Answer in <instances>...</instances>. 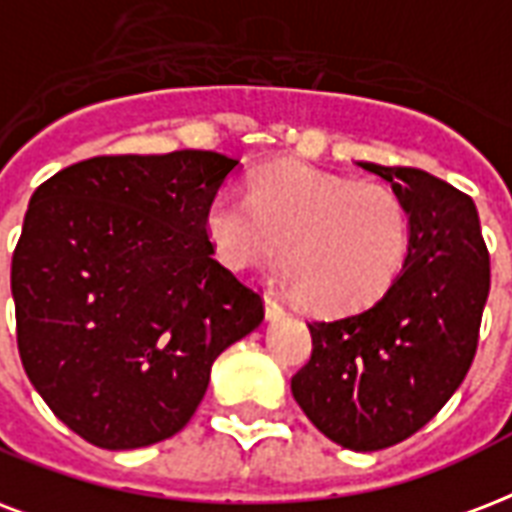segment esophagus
Instances as JSON below:
<instances>
[{
  "instance_id": "esophagus-1",
  "label": "esophagus",
  "mask_w": 512,
  "mask_h": 512,
  "mask_svg": "<svg viewBox=\"0 0 512 512\" xmlns=\"http://www.w3.org/2000/svg\"><path fill=\"white\" fill-rule=\"evenodd\" d=\"M265 317L271 319V322H276V319L284 317V308L279 300L273 298V295H265Z\"/></svg>"
}]
</instances>
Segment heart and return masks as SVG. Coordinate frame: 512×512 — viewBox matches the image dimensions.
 Listing matches in <instances>:
<instances>
[{
	"mask_svg": "<svg viewBox=\"0 0 512 512\" xmlns=\"http://www.w3.org/2000/svg\"><path fill=\"white\" fill-rule=\"evenodd\" d=\"M204 230L230 271L260 268L282 249L276 284L325 317L376 303L411 249V214L392 187L303 163L265 166L249 179V195H214Z\"/></svg>",
	"mask_w": 512,
	"mask_h": 512,
	"instance_id": "1",
	"label": "heart"
}]
</instances>
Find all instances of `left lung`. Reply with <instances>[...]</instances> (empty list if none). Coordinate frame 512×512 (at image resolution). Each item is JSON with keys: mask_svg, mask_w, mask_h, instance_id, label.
Wrapping results in <instances>:
<instances>
[{"mask_svg": "<svg viewBox=\"0 0 512 512\" xmlns=\"http://www.w3.org/2000/svg\"><path fill=\"white\" fill-rule=\"evenodd\" d=\"M411 214V249L392 287L357 314L308 322L311 360L292 397L351 451H381L419 432L473 365L491 268L470 195L421 169L362 163Z\"/></svg>", "mask_w": 512, "mask_h": 512, "instance_id": "8db88e82", "label": "left lung"}]
</instances>
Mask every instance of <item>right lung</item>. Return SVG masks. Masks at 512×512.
Wrapping results in <instances>:
<instances>
[{"instance_id":"add662e5","label":"right lung","mask_w":512,"mask_h":512,"mask_svg":"<svg viewBox=\"0 0 512 512\" xmlns=\"http://www.w3.org/2000/svg\"><path fill=\"white\" fill-rule=\"evenodd\" d=\"M239 161L209 150L101 155L34 190L13 255L26 376L50 411L109 451L177 435L214 360L263 322L214 260L206 209Z\"/></svg>"}]
</instances>
